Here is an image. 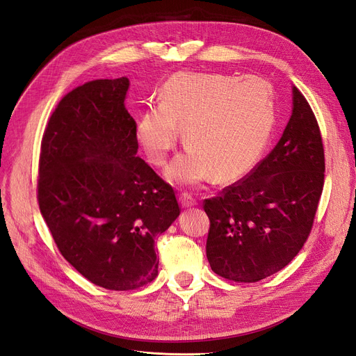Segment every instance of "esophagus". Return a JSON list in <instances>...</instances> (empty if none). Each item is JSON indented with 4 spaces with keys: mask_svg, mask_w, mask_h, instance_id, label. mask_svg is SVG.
Listing matches in <instances>:
<instances>
[{
    "mask_svg": "<svg viewBox=\"0 0 356 356\" xmlns=\"http://www.w3.org/2000/svg\"><path fill=\"white\" fill-rule=\"evenodd\" d=\"M179 200H180V203H181V207H183V208H191V207H195V204H197L196 199H195L191 193H188V192H183V193H180Z\"/></svg>",
    "mask_w": 356,
    "mask_h": 356,
    "instance_id": "34e87169",
    "label": "esophagus"
}]
</instances>
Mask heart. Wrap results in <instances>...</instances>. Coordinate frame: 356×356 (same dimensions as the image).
I'll list each match as a JSON object with an SVG mask.
<instances>
[{
	"mask_svg": "<svg viewBox=\"0 0 356 356\" xmlns=\"http://www.w3.org/2000/svg\"><path fill=\"white\" fill-rule=\"evenodd\" d=\"M275 121L273 85L258 76L179 73L160 90V104L137 121L136 136L149 163L163 165L183 138L191 147L167 170L183 184L235 180L257 164Z\"/></svg>",
	"mask_w": 356,
	"mask_h": 356,
	"instance_id": "obj_1",
	"label": "heart"
}]
</instances>
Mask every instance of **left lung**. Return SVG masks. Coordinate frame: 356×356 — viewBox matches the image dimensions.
Segmentation results:
<instances>
[{
	"mask_svg": "<svg viewBox=\"0 0 356 356\" xmlns=\"http://www.w3.org/2000/svg\"><path fill=\"white\" fill-rule=\"evenodd\" d=\"M323 183L321 128L294 86L293 114L277 145L244 179L203 200L212 271L255 283L284 268L312 232Z\"/></svg>",
	"mask_w": 356,
	"mask_h": 356,
	"instance_id": "1",
	"label": "left lung"
}]
</instances>
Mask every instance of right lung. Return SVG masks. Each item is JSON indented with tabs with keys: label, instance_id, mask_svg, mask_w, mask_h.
Listing matches in <instances>:
<instances>
[{
	"label": "right lung",
	"instance_id": "add662e5",
	"mask_svg": "<svg viewBox=\"0 0 356 356\" xmlns=\"http://www.w3.org/2000/svg\"><path fill=\"white\" fill-rule=\"evenodd\" d=\"M129 81L74 88L42 138L37 200L60 254L90 283L136 290L159 274L154 239L180 213L176 192L137 157Z\"/></svg>",
	"mask_w": 356,
	"mask_h": 356
}]
</instances>
